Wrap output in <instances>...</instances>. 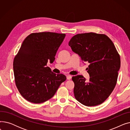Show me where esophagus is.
Wrapping results in <instances>:
<instances>
[{
  "instance_id": "esophagus-1",
  "label": "esophagus",
  "mask_w": 130,
  "mask_h": 130,
  "mask_svg": "<svg viewBox=\"0 0 130 130\" xmlns=\"http://www.w3.org/2000/svg\"><path fill=\"white\" fill-rule=\"evenodd\" d=\"M72 76L71 75H67L66 76L67 79H68V80H70L72 78Z\"/></svg>"
}]
</instances>
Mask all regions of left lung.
<instances>
[{"instance_id": "left-lung-1", "label": "left lung", "mask_w": 130, "mask_h": 130, "mask_svg": "<svg viewBox=\"0 0 130 130\" xmlns=\"http://www.w3.org/2000/svg\"><path fill=\"white\" fill-rule=\"evenodd\" d=\"M69 45L84 61L90 64L89 81L82 75L72 77L75 98L87 106L102 104L115 88L121 66L120 55L113 43L105 34L88 32L74 36Z\"/></svg>"}]
</instances>
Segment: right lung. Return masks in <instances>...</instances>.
<instances>
[{"label":"right lung","mask_w":130,"mask_h":130,"mask_svg":"<svg viewBox=\"0 0 130 130\" xmlns=\"http://www.w3.org/2000/svg\"><path fill=\"white\" fill-rule=\"evenodd\" d=\"M65 34L53 32L31 33L23 41L13 62L15 84L26 100L38 104L51 99L66 79L46 66L52 63Z\"/></svg>","instance_id":"add662e5"}]
</instances>
